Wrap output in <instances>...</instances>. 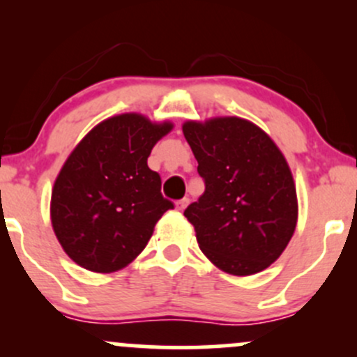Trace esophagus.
<instances>
[{
  "label": "esophagus",
  "mask_w": 357,
  "mask_h": 357,
  "mask_svg": "<svg viewBox=\"0 0 357 357\" xmlns=\"http://www.w3.org/2000/svg\"><path fill=\"white\" fill-rule=\"evenodd\" d=\"M188 203H190V199H188V198H183V199H179V202L176 203V210H178V211H183L184 208L188 206Z\"/></svg>",
  "instance_id": "1"
}]
</instances>
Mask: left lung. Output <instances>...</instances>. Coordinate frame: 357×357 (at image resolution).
<instances>
[{"label":"left lung","instance_id":"left-lung-1","mask_svg":"<svg viewBox=\"0 0 357 357\" xmlns=\"http://www.w3.org/2000/svg\"><path fill=\"white\" fill-rule=\"evenodd\" d=\"M206 190L184 211L204 257L247 277L268 268L297 227L296 183L284 153L257 124L236 116L186 121Z\"/></svg>","mask_w":357,"mask_h":357}]
</instances>
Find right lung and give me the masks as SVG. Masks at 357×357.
<instances>
[{"mask_svg":"<svg viewBox=\"0 0 357 357\" xmlns=\"http://www.w3.org/2000/svg\"><path fill=\"white\" fill-rule=\"evenodd\" d=\"M173 127L139 112L117 114L92 127L68 154L52 188L50 220L63 252L82 268L112 273L127 267L173 208L147 166Z\"/></svg>","mask_w":357,"mask_h":357,"instance_id":"1","label":"right lung"}]
</instances>
